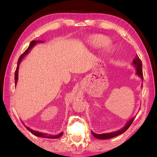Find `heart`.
Wrapping results in <instances>:
<instances>
[{"label":"heart","mask_w":157,"mask_h":157,"mask_svg":"<svg viewBox=\"0 0 157 157\" xmlns=\"http://www.w3.org/2000/svg\"><path fill=\"white\" fill-rule=\"evenodd\" d=\"M89 43L95 48L105 47L109 44V39L102 34H95L89 39Z\"/></svg>","instance_id":"obj_1"}]
</instances>
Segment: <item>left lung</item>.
Here are the masks:
<instances>
[{"label": "left lung", "mask_w": 157, "mask_h": 157, "mask_svg": "<svg viewBox=\"0 0 157 157\" xmlns=\"http://www.w3.org/2000/svg\"><path fill=\"white\" fill-rule=\"evenodd\" d=\"M133 64H134L135 67H136L137 75H139L140 78H141L142 79H143V71H142V62H141V60L139 59V56H138V55H136L134 59H133ZM134 120V118H133L131 119V120H129L126 123L125 125H124L123 127V128L121 129L120 130H118V131L111 132V133H107V134H95V133L93 132H91V133H92L93 136H94L95 138H97V139H98L105 140V139H111V138L115 137L116 136H118V135L123 134V133L125 132L126 130H127V129L129 128L130 125L132 124V123H133Z\"/></svg>", "instance_id": "obj_1"}]
</instances>
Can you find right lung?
Returning a JSON list of instances; mask_svg holds the SVG:
<instances>
[{
  "instance_id": "1",
  "label": "right lung",
  "mask_w": 157,
  "mask_h": 157,
  "mask_svg": "<svg viewBox=\"0 0 157 157\" xmlns=\"http://www.w3.org/2000/svg\"><path fill=\"white\" fill-rule=\"evenodd\" d=\"M41 41H32L30 44V46L28 48V49L25 50V51L23 53L22 55H21L19 59L18 60V62H17V69H16L15 71V75H14V79H15V86L17 85V82L18 80V67H19V63L21 62V59H23V57H25L26 55L28 54L30 51V50H31L35 46V45L37 43H41ZM26 128H27L28 130H29V132H30L32 134H34V136H39V137H43V138H48V139H58V138H59L61 136H62L63 135V132L60 133L59 134H57V135H55V136H52V135H48V134H44V133H42V132H37V131H34V130H33L30 128H29V127H26Z\"/></svg>"
}]
</instances>
